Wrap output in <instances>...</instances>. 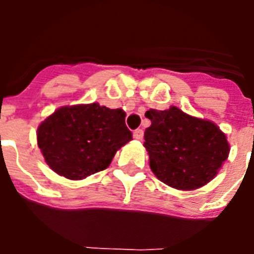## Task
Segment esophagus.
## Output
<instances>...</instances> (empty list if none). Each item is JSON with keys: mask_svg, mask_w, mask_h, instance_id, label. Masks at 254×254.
Listing matches in <instances>:
<instances>
[{"mask_svg": "<svg viewBox=\"0 0 254 254\" xmlns=\"http://www.w3.org/2000/svg\"><path fill=\"white\" fill-rule=\"evenodd\" d=\"M133 137L136 138V140H142L143 138V131L142 129H136V131L133 132Z\"/></svg>", "mask_w": 254, "mask_h": 254, "instance_id": "1", "label": "esophagus"}]
</instances>
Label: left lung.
<instances>
[{
    "instance_id": "obj_1",
    "label": "left lung",
    "mask_w": 254,
    "mask_h": 254,
    "mask_svg": "<svg viewBox=\"0 0 254 254\" xmlns=\"http://www.w3.org/2000/svg\"><path fill=\"white\" fill-rule=\"evenodd\" d=\"M145 116L151 126L145 131L143 146L159 181L176 190H190L215 178L230 146L214 122L190 116L177 107L150 109Z\"/></svg>"
}]
</instances>
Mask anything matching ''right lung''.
Returning <instances> with one entry per match:
<instances>
[{
	"label": "right lung",
	"instance_id": "obj_1",
	"mask_svg": "<svg viewBox=\"0 0 254 254\" xmlns=\"http://www.w3.org/2000/svg\"><path fill=\"white\" fill-rule=\"evenodd\" d=\"M122 109L99 103L67 105L47 117L37 131L38 146L53 172L80 181L109 167L132 140Z\"/></svg>",
	"mask_w": 254,
	"mask_h": 254
}]
</instances>
